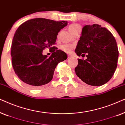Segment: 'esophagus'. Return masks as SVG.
Wrapping results in <instances>:
<instances>
[{
	"label": "esophagus",
	"mask_w": 125,
	"mask_h": 125,
	"mask_svg": "<svg viewBox=\"0 0 125 125\" xmlns=\"http://www.w3.org/2000/svg\"><path fill=\"white\" fill-rule=\"evenodd\" d=\"M71 57H72V56L70 55V54H68V59H71Z\"/></svg>",
	"instance_id": "esophagus-1"
}]
</instances>
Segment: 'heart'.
<instances>
[{
  "label": "heart",
  "mask_w": 125,
  "mask_h": 125,
  "mask_svg": "<svg viewBox=\"0 0 125 125\" xmlns=\"http://www.w3.org/2000/svg\"><path fill=\"white\" fill-rule=\"evenodd\" d=\"M80 28V26L78 24H71L69 25V30L72 33H73L75 31H76L78 28ZM60 48L62 51H64V52L66 53H69L71 52L73 48V47L72 45H69V44H64V45H62L60 47Z\"/></svg>",
  "instance_id": "1"
}]
</instances>
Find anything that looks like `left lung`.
Returning <instances> with one entry per match:
<instances>
[{"mask_svg": "<svg viewBox=\"0 0 125 125\" xmlns=\"http://www.w3.org/2000/svg\"><path fill=\"white\" fill-rule=\"evenodd\" d=\"M75 52L86 60L78 59L75 72L83 82L101 86L110 80L117 66L119 52L112 33L98 24L83 27Z\"/></svg>", "mask_w": 125, "mask_h": 125, "instance_id": "obj_1", "label": "left lung"}]
</instances>
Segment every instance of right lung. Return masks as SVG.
I'll use <instances>...</instances> for the list:
<instances>
[{
	"label": "right lung",
	"instance_id": "obj_1",
	"mask_svg": "<svg viewBox=\"0 0 125 125\" xmlns=\"http://www.w3.org/2000/svg\"><path fill=\"white\" fill-rule=\"evenodd\" d=\"M67 24L36 18L17 29L11 46L12 64L16 74L27 86L36 89L49 83L57 64L67 59L65 53L53 47L58 33ZM46 47L52 53L49 58L42 54Z\"/></svg>",
	"mask_w": 125,
	"mask_h": 125
}]
</instances>
